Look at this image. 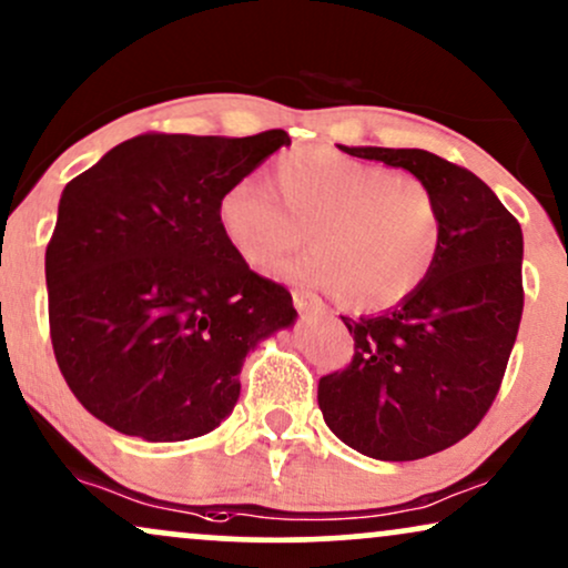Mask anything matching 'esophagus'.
I'll return each instance as SVG.
<instances>
[{
	"label": "esophagus",
	"mask_w": 568,
	"mask_h": 568,
	"mask_svg": "<svg viewBox=\"0 0 568 568\" xmlns=\"http://www.w3.org/2000/svg\"><path fill=\"white\" fill-rule=\"evenodd\" d=\"M293 306L304 314H317L325 308L320 296H314V293H304V291H293Z\"/></svg>",
	"instance_id": "esophagus-1"
}]
</instances>
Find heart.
I'll use <instances>...</instances> for the list:
<instances>
[{"mask_svg":"<svg viewBox=\"0 0 568 568\" xmlns=\"http://www.w3.org/2000/svg\"><path fill=\"white\" fill-rule=\"evenodd\" d=\"M217 225L251 267L288 262L291 277L337 291L358 312L404 304L425 285L443 246V206L433 185L412 172L362 162L329 146L277 156L272 189L256 178L227 183Z\"/></svg>","mask_w":568,"mask_h":568,"instance_id":"1","label":"heart"}]
</instances>
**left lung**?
<instances>
[{"mask_svg": "<svg viewBox=\"0 0 568 568\" xmlns=\"http://www.w3.org/2000/svg\"><path fill=\"white\" fill-rule=\"evenodd\" d=\"M346 152L427 181L445 231L412 298L379 317H341L354 356L320 377L317 400L358 454L416 462L464 440L498 396L524 308L521 225L475 172L425 149Z\"/></svg>", "mask_w": 568, "mask_h": 568, "instance_id": "1", "label": "left lung"}]
</instances>
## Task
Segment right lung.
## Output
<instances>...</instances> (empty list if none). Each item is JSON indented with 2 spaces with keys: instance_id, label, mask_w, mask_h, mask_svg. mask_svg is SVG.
Returning <instances> with one entry per match:
<instances>
[{
  "instance_id": "1",
  "label": "right lung",
  "mask_w": 568,
  "mask_h": 568,
  "mask_svg": "<svg viewBox=\"0 0 568 568\" xmlns=\"http://www.w3.org/2000/svg\"><path fill=\"white\" fill-rule=\"evenodd\" d=\"M141 133L64 185L47 246L49 335L73 396L152 443L212 433L233 412L241 364L296 308L217 225V199L280 146Z\"/></svg>"
}]
</instances>
